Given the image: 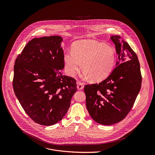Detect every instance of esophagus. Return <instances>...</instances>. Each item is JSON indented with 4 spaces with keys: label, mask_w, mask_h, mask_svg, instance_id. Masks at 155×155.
<instances>
[{
    "label": "esophagus",
    "mask_w": 155,
    "mask_h": 155,
    "mask_svg": "<svg viewBox=\"0 0 155 155\" xmlns=\"http://www.w3.org/2000/svg\"><path fill=\"white\" fill-rule=\"evenodd\" d=\"M84 84L80 82H77V88L78 90H82V89L84 88Z\"/></svg>",
    "instance_id": "obj_1"
}]
</instances>
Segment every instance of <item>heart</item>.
Segmentation results:
<instances>
[{
    "mask_svg": "<svg viewBox=\"0 0 155 155\" xmlns=\"http://www.w3.org/2000/svg\"><path fill=\"white\" fill-rule=\"evenodd\" d=\"M116 60V51L109 45L95 41H81L74 42L71 52L64 55L67 73L74 76L81 67L85 78L99 82L106 79L111 73Z\"/></svg>",
    "mask_w": 155,
    "mask_h": 155,
    "instance_id": "b5f03b06",
    "label": "heart"
}]
</instances>
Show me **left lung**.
<instances>
[{"label":"left lung","mask_w":155,"mask_h":155,"mask_svg":"<svg viewBox=\"0 0 155 155\" xmlns=\"http://www.w3.org/2000/svg\"><path fill=\"white\" fill-rule=\"evenodd\" d=\"M118 60L110 74L99 84L84 87L86 106L97 123L110 125L122 120L132 109L140 91L142 77L137 55L129 44L112 36Z\"/></svg>","instance_id":"left-lung-1"}]
</instances>
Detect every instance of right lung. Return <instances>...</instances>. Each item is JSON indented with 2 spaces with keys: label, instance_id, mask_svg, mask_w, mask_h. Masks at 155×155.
I'll return each mask as SVG.
<instances>
[{
  "label": "right lung",
  "instance_id": "right-lung-1",
  "mask_svg": "<svg viewBox=\"0 0 155 155\" xmlns=\"http://www.w3.org/2000/svg\"><path fill=\"white\" fill-rule=\"evenodd\" d=\"M63 38H34L15 60L13 88L25 112L36 123L55 124L65 116L77 91L76 81L62 74Z\"/></svg>",
  "mask_w": 155,
  "mask_h": 155
}]
</instances>
